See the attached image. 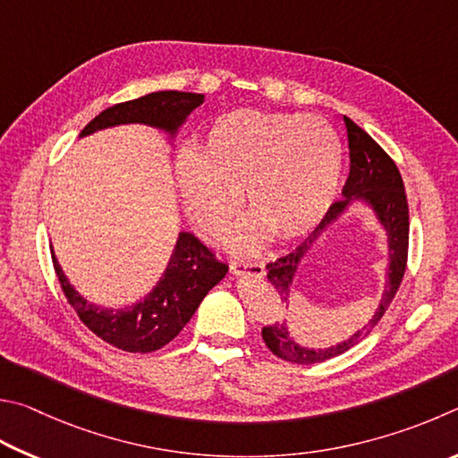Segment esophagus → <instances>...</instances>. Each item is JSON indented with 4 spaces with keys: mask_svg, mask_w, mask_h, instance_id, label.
Returning <instances> with one entry per match:
<instances>
[{
    "mask_svg": "<svg viewBox=\"0 0 458 458\" xmlns=\"http://www.w3.org/2000/svg\"><path fill=\"white\" fill-rule=\"evenodd\" d=\"M231 269L235 274H247L255 277L266 276V266L261 261H231Z\"/></svg>",
    "mask_w": 458,
    "mask_h": 458,
    "instance_id": "esophagus-1",
    "label": "esophagus"
}]
</instances>
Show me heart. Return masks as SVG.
I'll list each match as a JSON object with an SVG mask.
<instances>
[{
  "label": "heart",
  "instance_id": "1",
  "mask_svg": "<svg viewBox=\"0 0 458 458\" xmlns=\"http://www.w3.org/2000/svg\"><path fill=\"white\" fill-rule=\"evenodd\" d=\"M342 140L327 120L237 110L208 128L199 155L176 157L184 213L207 242H219L239 215V191L255 221L242 245L271 231L303 235L330 208L342 173Z\"/></svg>",
  "mask_w": 458,
  "mask_h": 458
}]
</instances>
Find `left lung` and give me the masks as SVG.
I'll return each mask as SVG.
<instances>
[{
	"mask_svg": "<svg viewBox=\"0 0 458 458\" xmlns=\"http://www.w3.org/2000/svg\"><path fill=\"white\" fill-rule=\"evenodd\" d=\"M344 124H346L348 132V148H350V174L344 184V199L335 200L330 205L324 219L319 221L318 227L311 231L306 242L300 247H295L292 253L282 255L276 261L267 263V279L274 285V290L279 295V301H290V290L293 282V274L298 269L300 259L306 255V251L316 242L318 235L334 223L338 216L346 211L352 199H366L368 203L378 215L380 223L384 225L388 233V251H390V267H388V287L384 292V298L380 301V308L376 311L374 318L358 330L352 338L344 340L340 344H334L332 348L326 350H310L295 344L293 338L287 332L285 324H267L261 327V338L266 346L274 352L277 358L287 360L292 364H316L324 362L344 354L354 344L364 340L370 334L376 324L380 322L382 316L386 314L388 306L394 300L400 284H403L406 261H408V200L404 192V182L400 176L398 166L394 160L388 157L378 142H376L370 134L362 131L358 124L352 123L348 116H344Z\"/></svg>",
	"mask_w": 458,
	"mask_h": 458,
	"instance_id": "obj_1",
	"label": "left lung"
}]
</instances>
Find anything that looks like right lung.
I'll return each mask as SVG.
<instances>
[{
    "label": "right lung",
    "instance_id": "obj_1",
    "mask_svg": "<svg viewBox=\"0 0 458 458\" xmlns=\"http://www.w3.org/2000/svg\"><path fill=\"white\" fill-rule=\"evenodd\" d=\"M203 100V94L192 92H152L102 110L84 126L80 136L128 123H142L174 132ZM52 263L64 295L88 330H92L110 346L124 352H139V354L166 346L187 326L208 290L219 284L229 269L227 263L216 259L203 242L182 231L165 276L160 277L155 290L132 308L106 310L80 298L64 277L54 255Z\"/></svg>",
    "mask_w": 458,
    "mask_h": 458
}]
</instances>
